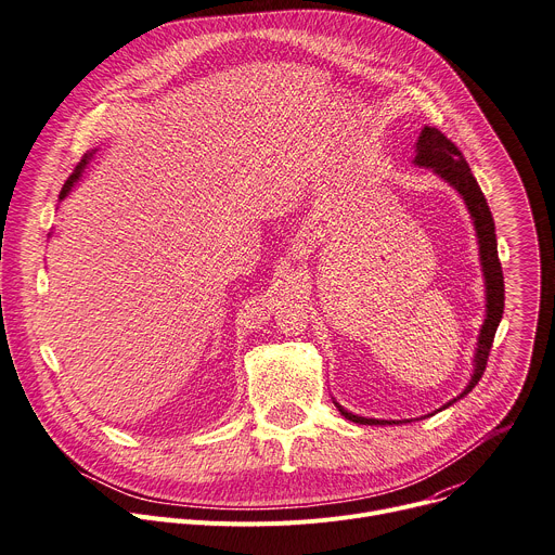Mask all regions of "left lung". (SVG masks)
<instances>
[{
	"instance_id": "obj_1",
	"label": "left lung",
	"mask_w": 555,
	"mask_h": 555,
	"mask_svg": "<svg viewBox=\"0 0 555 555\" xmlns=\"http://www.w3.org/2000/svg\"><path fill=\"white\" fill-rule=\"evenodd\" d=\"M413 164L420 168H429L431 173H436L442 182H447L453 191H457V195L462 197V202L466 204L468 216L474 220V229L478 235V246H480V267H482V275H485V297H487V311H485V322L478 335V345H476V353H474V373L468 385L464 387V391L449 400L442 409L451 406L453 402H457L460 398H464L468 391H472L485 369H487V360H489V351L493 345V335L498 331V324L502 320L504 313V278H502V267L498 260V240H495V224H493V216L489 210V204L468 168L464 155L457 151V146L447 140L438 129H431V126H424L420 131V138L415 142V157ZM337 411L343 413L347 420L358 422V424H402L409 420H377V417H362L356 415L351 411H347L343 404H337ZM438 409V411H442ZM434 415V413H431Z\"/></svg>"
}]
</instances>
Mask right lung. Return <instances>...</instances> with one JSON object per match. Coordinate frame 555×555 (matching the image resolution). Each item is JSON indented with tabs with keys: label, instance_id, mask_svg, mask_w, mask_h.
Returning a JSON list of instances; mask_svg holds the SVG:
<instances>
[{
	"label": "right lung",
	"instance_id": "1",
	"mask_svg": "<svg viewBox=\"0 0 555 555\" xmlns=\"http://www.w3.org/2000/svg\"><path fill=\"white\" fill-rule=\"evenodd\" d=\"M93 155H95V151H89L87 155H83V157H81V162H79V164H77V168H75V173H73V176H70V178L66 180V184H64V189H62V193H60V202L68 197V193L73 191V186L77 184V180L81 178V173H83V170H87V166L91 164Z\"/></svg>",
	"mask_w": 555,
	"mask_h": 555
}]
</instances>
